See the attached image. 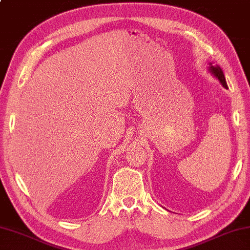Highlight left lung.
Returning <instances> with one entry per match:
<instances>
[{"instance_id": "left-lung-1", "label": "left lung", "mask_w": 250, "mask_h": 250, "mask_svg": "<svg viewBox=\"0 0 250 250\" xmlns=\"http://www.w3.org/2000/svg\"><path fill=\"white\" fill-rule=\"evenodd\" d=\"M210 72L212 74H214L217 79H219V81L221 82V84L224 86L225 88H229L228 87V84H226V81H225V76H224V74H223V71L221 70V67L220 66H213L212 64H211V66H210Z\"/></svg>"}]
</instances>
